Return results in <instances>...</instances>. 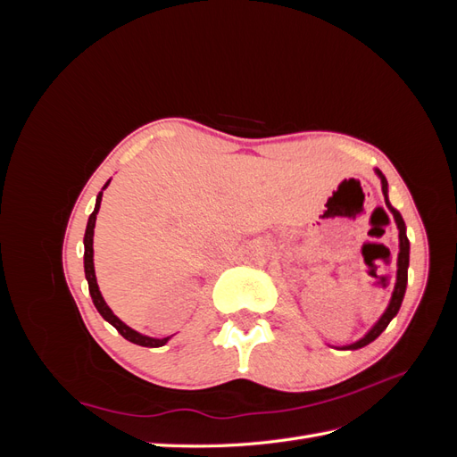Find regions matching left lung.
<instances>
[{
	"mask_svg": "<svg viewBox=\"0 0 457 457\" xmlns=\"http://www.w3.org/2000/svg\"><path fill=\"white\" fill-rule=\"evenodd\" d=\"M376 175L381 179V190H383V196H385V204L386 207H389V212L393 213L395 217V223H396V228H398V259H396V282H395V289H393V295H391V301L389 305H386L385 312L379 316V320L373 324L368 334L364 337H361L358 341L351 343V345H343V347L339 349H349V351H354V349H362L366 347L368 343H371L373 339H378L381 336V331L389 326V322L393 320V318L398 314L400 311V305H403V299H404V294H406V286H408V265H410V240L406 237V225H404V219L403 215H400L398 210H395V207L391 205L389 202V185H386V179L385 175L376 170Z\"/></svg>",
	"mask_w": 457,
	"mask_h": 457,
	"instance_id": "left-lung-1",
	"label": "left lung"
}]
</instances>
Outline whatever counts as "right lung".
<instances>
[{
	"instance_id": "1",
	"label": "right lung",
	"mask_w": 457,
	"mask_h": 457,
	"mask_svg": "<svg viewBox=\"0 0 457 457\" xmlns=\"http://www.w3.org/2000/svg\"><path fill=\"white\" fill-rule=\"evenodd\" d=\"M110 185V179L106 181V185L103 187V190ZM103 190L99 192V196H96V202H95V210L93 213L89 215V220H87V227H86V237H84V269H86V280L89 284V294H91V299H93V305L95 309L99 311V314L104 318V320L108 324H112L120 334L126 337L128 341L135 343V345H141V347H163L165 343H168L171 339L170 337H148V336H143L139 334V331H135L133 328H129L126 322H121L120 318L112 312V309H110L106 305V301L103 299V294L99 289V284H96V276H95V265H93V234H95V220H96V213H99V207H101V200H103Z\"/></svg>"
}]
</instances>
